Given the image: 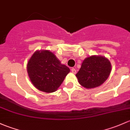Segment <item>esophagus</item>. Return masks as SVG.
<instances>
[{"label":"esophagus","instance_id":"1","mask_svg":"<svg viewBox=\"0 0 130 130\" xmlns=\"http://www.w3.org/2000/svg\"><path fill=\"white\" fill-rule=\"evenodd\" d=\"M71 71H72V72L73 73H76V70H75V69H74V68H72V69H71Z\"/></svg>","mask_w":130,"mask_h":130}]
</instances>
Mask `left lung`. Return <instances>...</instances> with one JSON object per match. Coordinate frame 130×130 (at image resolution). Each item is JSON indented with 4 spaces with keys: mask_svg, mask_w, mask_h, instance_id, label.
Masks as SVG:
<instances>
[{
    "mask_svg": "<svg viewBox=\"0 0 130 130\" xmlns=\"http://www.w3.org/2000/svg\"><path fill=\"white\" fill-rule=\"evenodd\" d=\"M111 69L108 59L103 56L92 55L83 60L76 76L83 87L93 88L100 86L107 80Z\"/></svg>",
    "mask_w": 130,
    "mask_h": 130,
    "instance_id": "obj_1",
    "label": "left lung"
}]
</instances>
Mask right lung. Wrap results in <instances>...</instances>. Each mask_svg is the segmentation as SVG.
Instances as JSON below:
<instances>
[{
  "instance_id": "1",
  "label": "right lung",
  "mask_w": 130,
  "mask_h": 130,
  "mask_svg": "<svg viewBox=\"0 0 130 130\" xmlns=\"http://www.w3.org/2000/svg\"><path fill=\"white\" fill-rule=\"evenodd\" d=\"M27 69L33 85L46 93L55 91L70 71L49 50L35 52L28 60Z\"/></svg>"
}]
</instances>
